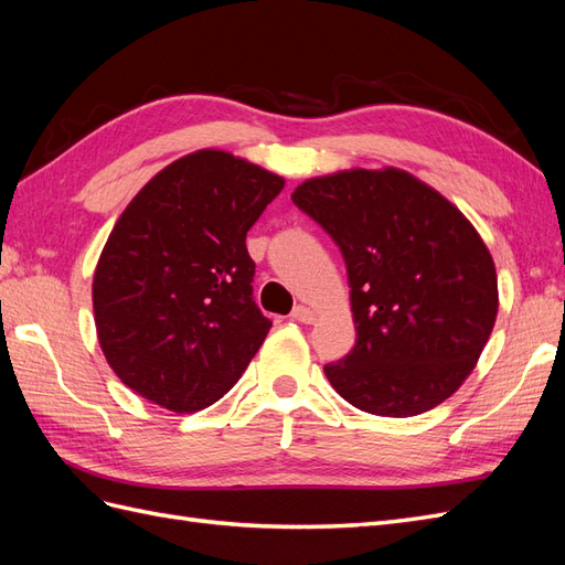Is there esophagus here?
I'll return each instance as SVG.
<instances>
[{"label":"esophagus","instance_id":"esophagus-1","mask_svg":"<svg viewBox=\"0 0 565 565\" xmlns=\"http://www.w3.org/2000/svg\"><path fill=\"white\" fill-rule=\"evenodd\" d=\"M292 320H297V322H313L316 320V313L309 309V306H295V311H292Z\"/></svg>","mask_w":565,"mask_h":565}]
</instances>
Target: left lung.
Segmentation results:
<instances>
[{
	"mask_svg": "<svg viewBox=\"0 0 565 565\" xmlns=\"http://www.w3.org/2000/svg\"><path fill=\"white\" fill-rule=\"evenodd\" d=\"M292 202L339 247L355 347L324 365L341 398L380 417H415L465 382L498 316V276L455 204L401 169L303 181Z\"/></svg>",
	"mask_w": 565,
	"mask_h": 565,
	"instance_id": "left-lung-1",
	"label": "left lung"
}]
</instances>
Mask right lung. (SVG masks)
I'll use <instances>...</instances> for the list:
<instances>
[{
  "instance_id": "1",
  "label": "right lung",
  "mask_w": 565,
  "mask_h": 565,
  "mask_svg": "<svg viewBox=\"0 0 565 565\" xmlns=\"http://www.w3.org/2000/svg\"><path fill=\"white\" fill-rule=\"evenodd\" d=\"M282 185L231 152L198 150L127 204L92 289L98 344L122 384L195 413L243 377L273 324L252 297L245 241Z\"/></svg>"
}]
</instances>
